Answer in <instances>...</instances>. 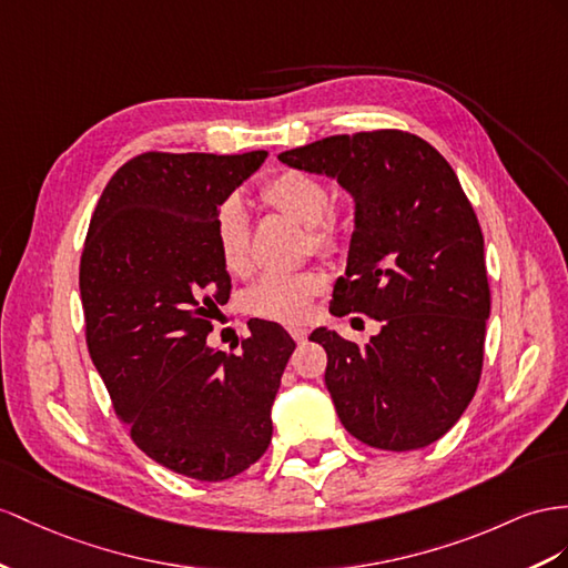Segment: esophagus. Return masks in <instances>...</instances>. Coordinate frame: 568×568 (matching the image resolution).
<instances>
[{
    "label": "esophagus",
    "instance_id": "obj_1",
    "mask_svg": "<svg viewBox=\"0 0 568 568\" xmlns=\"http://www.w3.org/2000/svg\"><path fill=\"white\" fill-rule=\"evenodd\" d=\"M290 336L295 338V343H304V341H307V328H302V326H293V328H290Z\"/></svg>",
    "mask_w": 568,
    "mask_h": 568
}]
</instances>
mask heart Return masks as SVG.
I'll use <instances>...</instances> for the list:
<instances>
[{"label": "heart", "instance_id": "heart-1", "mask_svg": "<svg viewBox=\"0 0 568 568\" xmlns=\"http://www.w3.org/2000/svg\"><path fill=\"white\" fill-rule=\"evenodd\" d=\"M264 199L273 209L312 230L316 250L336 246V230L326 221L331 194L324 182L300 170H285L264 186ZM215 244L223 266L242 273L250 264V215L240 199H227L215 215ZM324 290L318 273H268L250 293V312L273 322L297 324L307 318L314 297Z\"/></svg>", "mask_w": 568, "mask_h": 568}]
</instances>
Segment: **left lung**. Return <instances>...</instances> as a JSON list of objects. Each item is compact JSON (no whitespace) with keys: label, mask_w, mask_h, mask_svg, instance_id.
I'll return each instance as SVG.
<instances>
[{"label":"left lung","mask_w":568,"mask_h":568,"mask_svg":"<svg viewBox=\"0 0 568 568\" xmlns=\"http://www.w3.org/2000/svg\"><path fill=\"white\" fill-rule=\"evenodd\" d=\"M336 180L355 203L331 314L382 331L357 345L326 326V388L343 427L384 450L434 444L468 408L483 372L489 285L485 240L444 155L408 132L328 136L278 155Z\"/></svg>","instance_id":"obj_1"}]
</instances>
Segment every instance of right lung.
Returning <instances> with one entry per match:
<instances>
[{"label": "right lung", "mask_w": 568, "mask_h": 568, "mask_svg": "<svg viewBox=\"0 0 568 568\" xmlns=\"http://www.w3.org/2000/svg\"><path fill=\"white\" fill-rule=\"evenodd\" d=\"M242 155L143 153L112 174L81 256L85 341L134 444L163 468L223 483L271 444V408L295 341L252 322L242 351L206 343L230 275L215 215L264 165Z\"/></svg>", "instance_id": "add662e5"}]
</instances>
